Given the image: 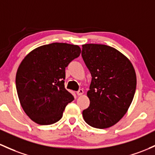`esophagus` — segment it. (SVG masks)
I'll list each match as a JSON object with an SVG mask.
<instances>
[{
  "label": "esophagus",
  "mask_w": 155,
  "mask_h": 155,
  "mask_svg": "<svg viewBox=\"0 0 155 155\" xmlns=\"http://www.w3.org/2000/svg\"><path fill=\"white\" fill-rule=\"evenodd\" d=\"M83 93H84V91H83L82 89H79V91L76 92V94H77L78 96H81Z\"/></svg>",
  "instance_id": "esophagus-1"
}]
</instances>
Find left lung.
<instances>
[{
  "label": "left lung",
  "mask_w": 155,
  "mask_h": 155,
  "mask_svg": "<svg viewBox=\"0 0 155 155\" xmlns=\"http://www.w3.org/2000/svg\"><path fill=\"white\" fill-rule=\"evenodd\" d=\"M81 57L92 76L87 93L91 103L83 118L94 128H108L123 118L133 100L135 69L123 54L106 45H82Z\"/></svg>",
  "instance_id": "left-lung-1"
}]
</instances>
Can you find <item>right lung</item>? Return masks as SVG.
I'll list each match as a JSON object with an SVG mask.
<instances>
[{
    "label": "right lung",
    "mask_w": 155,
    "mask_h": 155,
    "mask_svg": "<svg viewBox=\"0 0 155 155\" xmlns=\"http://www.w3.org/2000/svg\"><path fill=\"white\" fill-rule=\"evenodd\" d=\"M80 53L78 45L54 42L34 49L23 59L16 74L17 92L22 108L35 123L57 122L74 99L64 88L65 68Z\"/></svg>",
    "instance_id": "right-lung-1"
}]
</instances>
